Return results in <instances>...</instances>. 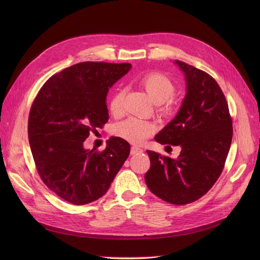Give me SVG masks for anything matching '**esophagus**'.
<instances>
[{"instance_id":"34e87169","label":"esophagus","mask_w":260,"mask_h":260,"mask_svg":"<svg viewBox=\"0 0 260 260\" xmlns=\"http://www.w3.org/2000/svg\"><path fill=\"white\" fill-rule=\"evenodd\" d=\"M142 152H143V149L138 147V146H132V147H131V154H132V155L138 154V153H142Z\"/></svg>"}]
</instances>
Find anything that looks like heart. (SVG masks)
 <instances>
[{
	"instance_id": "b5f03b06",
	"label": "heart",
	"mask_w": 260,
	"mask_h": 260,
	"mask_svg": "<svg viewBox=\"0 0 260 260\" xmlns=\"http://www.w3.org/2000/svg\"><path fill=\"white\" fill-rule=\"evenodd\" d=\"M140 83L154 103L158 104V112L160 114L169 116L175 112V102L171 96L176 92V85L169 77L161 73H149L141 78ZM124 98L125 89L123 88L118 89L113 94L109 101V111L113 115L119 116L122 114ZM153 131V124L138 118H129L115 127L116 136L135 144L143 142Z\"/></svg>"
}]
</instances>
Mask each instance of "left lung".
Here are the masks:
<instances>
[{"label": "left lung", "instance_id": "8db88e82", "mask_svg": "<svg viewBox=\"0 0 260 260\" xmlns=\"http://www.w3.org/2000/svg\"><path fill=\"white\" fill-rule=\"evenodd\" d=\"M187 92L176 118L155 141L181 146L177 158L148 151L147 187L157 198L186 205L205 195L224 168L233 136L232 118L222 90L207 73L183 61ZM170 147V146H169Z\"/></svg>", "mask_w": 260, "mask_h": 260}]
</instances>
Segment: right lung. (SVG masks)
Instances as JSON below:
<instances>
[{
	"label": "right lung",
	"instance_id": "add662e5",
	"mask_svg": "<svg viewBox=\"0 0 260 260\" xmlns=\"http://www.w3.org/2000/svg\"><path fill=\"white\" fill-rule=\"evenodd\" d=\"M130 68L129 62H79L46 80L31 105L28 138L38 174L74 205L102 198L128 158L130 145L121 138L108 140L103 151L83 143L108 121V88Z\"/></svg>",
	"mask_w": 260,
	"mask_h": 260
}]
</instances>
